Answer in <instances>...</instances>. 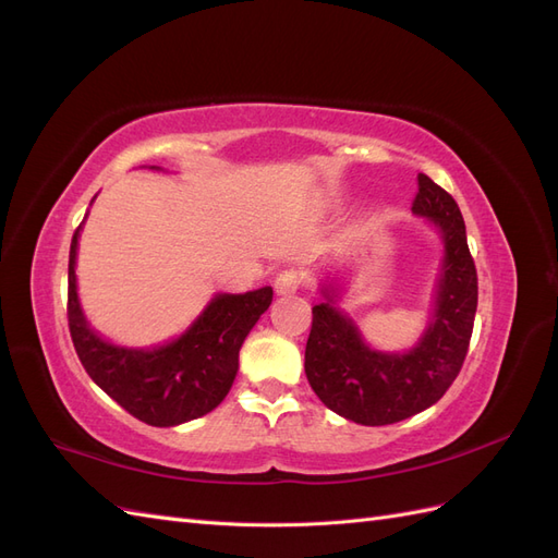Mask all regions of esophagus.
Instances as JSON below:
<instances>
[{
    "instance_id": "esophagus-1",
    "label": "esophagus",
    "mask_w": 558,
    "mask_h": 558,
    "mask_svg": "<svg viewBox=\"0 0 558 558\" xmlns=\"http://www.w3.org/2000/svg\"><path fill=\"white\" fill-rule=\"evenodd\" d=\"M300 283H302V277L298 269H283V272H279L275 279V291L279 295H291L300 289Z\"/></svg>"
}]
</instances>
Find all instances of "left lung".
Wrapping results in <instances>:
<instances>
[{
  "label": "left lung",
  "instance_id": "obj_1",
  "mask_svg": "<svg viewBox=\"0 0 558 558\" xmlns=\"http://www.w3.org/2000/svg\"><path fill=\"white\" fill-rule=\"evenodd\" d=\"M412 211L440 228L445 242L435 312L408 353L369 349L353 320L335 307L332 293L312 307L305 375L328 410L363 426H386L428 410L459 377L477 312V269L456 199L418 174Z\"/></svg>",
  "mask_w": 558,
  "mask_h": 558
}]
</instances>
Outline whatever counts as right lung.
<instances>
[{"instance_id": "right-lung-1", "label": "right lung", "mask_w": 558, "mask_h": 558, "mask_svg": "<svg viewBox=\"0 0 558 558\" xmlns=\"http://www.w3.org/2000/svg\"><path fill=\"white\" fill-rule=\"evenodd\" d=\"M76 228L70 248L66 320L81 365L125 412L148 426H179L223 402L240 367L248 330L272 302L265 286L242 295H216L179 340L156 349H125L105 342L88 326L76 295Z\"/></svg>"}]
</instances>
